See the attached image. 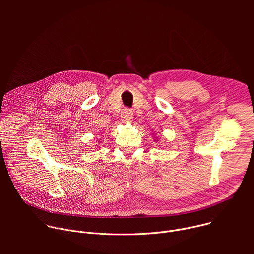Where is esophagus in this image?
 I'll return each mask as SVG.
<instances>
[{
  "instance_id": "34e87169",
  "label": "esophagus",
  "mask_w": 254,
  "mask_h": 254,
  "mask_svg": "<svg viewBox=\"0 0 254 254\" xmlns=\"http://www.w3.org/2000/svg\"><path fill=\"white\" fill-rule=\"evenodd\" d=\"M132 116H133V114H132L131 110H129V108H125L122 113L121 118L124 122H129L132 120Z\"/></svg>"
}]
</instances>
